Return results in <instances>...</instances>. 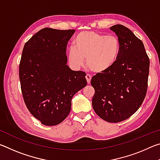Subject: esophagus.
Returning a JSON list of instances; mask_svg holds the SVG:
<instances>
[{
	"mask_svg": "<svg viewBox=\"0 0 160 160\" xmlns=\"http://www.w3.org/2000/svg\"><path fill=\"white\" fill-rule=\"evenodd\" d=\"M85 78H86V80H87V82H88V84H90V82H91V79H92V77L90 76V75H87L86 76H85Z\"/></svg>",
	"mask_w": 160,
	"mask_h": 160,
	"instance_id": "34e87169",
	"label": "esophagus"
}]
</instances>
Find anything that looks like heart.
I'll list each match as a JSON object with an SVG mask.
<instances>
[{"label":"heart","instance_id":"b5f03b06","mask_svg":"<svg viewBox=\"0 0 160 160\" xmlns=\"http://www.w3.org/2000/svg\"><path fill=\"white\" fill-rule=\"evenodd\" d=\"M121 51L118 39L113 35L85 31L78 34L73 47L68 51V60L74 68L87 66L94 73H104L116 63Z\"/></svg>","mask_w":160,"mask_h":160}]
</instances>
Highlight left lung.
Returning a JSON list of instances; mask_svg holds the SVG:
<instances>
[{
	"label": "left lung",
	"instance_id": "1",
	"mask_svg": "<svg viewBox=\"0 0 160 160\" xmlns=\"http://www.w3.org/2000/svg\"><path fill=\"white\" fill-rule=\"evenodd\" d=\"M110 29L120 42L116 63L91 80L95 93L92 100L94 112L110 123L131 116L141 106L148 88L150 61L144 44L126 27L116 25Z\"/></svg>",
	"mask_w": 160,
	"mask_h": 160
}]
</instances>
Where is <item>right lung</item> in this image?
I'll return each mask as SVG.
<instances>
[{"label": "right lung", "mask_w": 160, "mask_h": 160, "mask_svg": "<svg viewBox=\"0 0 160 160\" xmlns=\"http://www.w3.org/2000/svg\"><path fill=\"white\" fill-rule=\"evenodd\" d=\"M75 31L44 28L24 46L19 77L24 101L45 126L61 123L71 109L72 97L87 85L86 74L67 65L68 42Z\"/></svg>", "instance_id": "obj_1"}]
</instances>
